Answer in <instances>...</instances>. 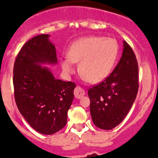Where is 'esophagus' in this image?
<instances>
[{"label":"esophagus","mask_w":158,"mask_h":158,"mask_svg":"<svg viewBox=\"0 0 158 158\" xmlns=\"http://www.w3.org/2000/svg\"><path fill=\"white\" fill-rule=\"evenodd\" d=\"M85 94V91H84V89H82L79 86H76L75 90H74V95H75L76 98L79 99L84 96Z\"/></svg>","instance_id":"1"}]
</instances>
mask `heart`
Returning a JSON list of instances; mask_svg holds the SVG:
<instances>
[{
    "label": "heart",
    "mask_w": 158,
    "mask_h": 158,
    "mask_svg": "<svg viewBox=\"0 0 158 158\" xmlns=\"http://www.w3.org/2000/svg\"><path fill=\"white\" fill-rule=\"evenodd\" d=\"M118 53L115 40L110 37H88L73 43L67 57L60 58V64L67 75L76 70L74 63H79V72L88 82L103 80L113 68Z\"/></svg>",
    "instance_id": "1"
}]
</instances>
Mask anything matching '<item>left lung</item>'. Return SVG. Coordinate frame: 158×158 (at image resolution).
I'll return each mask as SVG.
<instances>
[{
  "instance_id": "1",
  "label": "left lung",
  "mask_w": 158,
  "mask_h": 158,
  "mask_svg": "<svg viewBox=\"0 0 158 158\" xmlns=\"http://www.w3.org/2000/svg\"><path fill=\"white\" fill-rule=\"evenodd\" d=\"M123 46L122 56L114 70L88 91L92 121L100 129L111 130L118 125L131 110L138 92L137 60L126 41Z\"/></svg>"
}]
</instances>
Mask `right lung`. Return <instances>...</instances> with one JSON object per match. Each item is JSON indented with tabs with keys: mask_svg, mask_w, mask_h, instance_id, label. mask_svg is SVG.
Wrapping results in <instances>:
<instances>
[{
	"mask_svg": "<svg viewBox=\"0 0 158 158\" xmlns=\"http://www.w3.org/2000/svg\"><path fill=\"white\" fill-rule=\"evenodd\" d=\"M48 34L33 37L22 46L13 67L17 107L37 132L51 135L67 124L76 84L55 79L48 67L56 64L55 46Z\"/></svg>",
	"mask_w": 158,
	"mask_h": 158,
	"instance_id": "right-lung-1",
	"label": "right lung"
}]
</instances>
